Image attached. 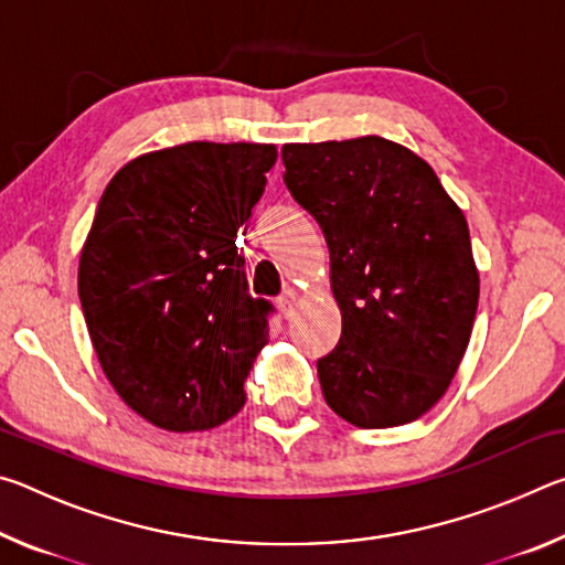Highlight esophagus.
<instances>
[{"mask_svg": "<svg viewBox=\"0 0 565 565\" xmlns=\"http://www.w3.org/2000/svg\"><path fill=\"white\" fill-rule=\"evenodd\" d=\"M276 303H279V309L286 313V317H291L294 309H296V303H299V291L286 289V291L279 296V299H276Z\"/></svg>", "mask_w": 565, "mask_h": 565, "instance_id": "esophagus-1", "label": "esophagus"}]
</instances>
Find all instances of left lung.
<instances>
[{"instance_id": "obj_1", "label": "left lung", "mask_w": 565, "mask_h": 565, "mask_svg": "<svg viewBox=\"0 0 565 565\" xmlns=\"http://www.w3.org/2000/svg\"><path fill=\"white\" fill-rule=\"evenodd\" d=\"M284 184L317 218L341 309L317 361L327 404L359 428L424 416L456 376L478 309L461 209L436 171L381 137L286 145Z\"/></svg>"}]
</instances>
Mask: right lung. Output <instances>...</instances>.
I'll return each mask as SVG.
<instances>
[{"instance_id": "right-lung-1", "label": "right lung", "mask_w": 565, "mask_h": 565, "mask_svg": "<svg viewBox=\"0 0 565 565\" xmlns=\"http://www.w3.org/2000/svg\"><path fill=\"white\" fill-rule=\"evenodd\" d=\"M274 145H189L119 169L79 259V301L104 374L149 424L204 431L244 406L274 303L248 294L236 236Z\"/></svg>"}]
</instances>
